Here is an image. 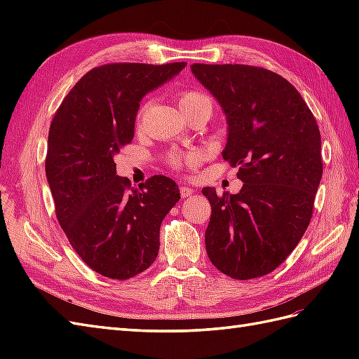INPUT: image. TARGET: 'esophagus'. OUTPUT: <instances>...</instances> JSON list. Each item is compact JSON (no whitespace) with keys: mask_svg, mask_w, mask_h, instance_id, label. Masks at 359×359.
I'll use <instances>...</instances> for the list:
<instances>
[{"mask_svg":"<svg viewBox=\"0 0 359 359\" xmlns=\"http://www.w3.org/2000/svg\"><path fill=\"white\" fill-rule=\"evenodd\" d=\"M193 193H194V189H193V188L185 187V185H182V187H180V194H182V197H188V196H191Z\"/></svg>","mask_w":359,"mask_h":359,"instance_id":"34e87169","label":"esophagus"}]
</instances>
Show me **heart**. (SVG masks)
<instances>
[{"label":"heart","mask_w":359,"mask_h":359,"mask_svg":"<svg viewBox=\"0 0 359 359\" xmlns=\"http://www.w3.org/2000/svg\"><path fill=\"white\" fill-rule=\"evenodd\" d=\"M202 102H210V100L203 94L197 93V90H187V93L179 95V106L182 111L189 108V106H194ZM196 160H197V156L194 152H187V154H182V152H170V154H168V162H170V165L174 168H180L182 165H193L196 163Z\"/></svg>","instance_id":"b5f03b06"}]
</instances>
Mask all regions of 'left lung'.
Returning a JSON list of instances; mask_svg holds the SVG:
<instances>
[{"label":"left lung","mask_w":359,"mask_h":359,"mask_svg":"<svg viewBox=\"0 0 359 359\" xmlns=\"http://www.w3.org/2000/svg\"><path fill=\"white\" fill-rule=\"evenodd\" d=\"M226 118L222 157L238 165V194H202L211 205L205 247L233 279L271 273L306 233L323 177L321 134L296 88L247 65H191Z\"/></svg>","instance_id":"1"}]
</instances>
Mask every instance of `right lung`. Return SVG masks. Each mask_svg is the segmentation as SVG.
<instances>
[{
  "label": "right lung",
  "mask_w": 359,
  "mask_h": 359,
  "mask_svg": "<svg viewBox=\"0 0 359 359\" xmlns=\"http://www.w3.org/2000/svg\"><path fill=\"white\" fill-rule=\"evenodd\" d=\"M187 63H112L94 67L53 117L46 177L60 225L88 266L129 279L156 261L160 225L180 199L179 187L152 175L139 188L117 175L114 157L131 143L142 98Z\"/></svg>",
  "instance_id": "1"
}]
</instances>
